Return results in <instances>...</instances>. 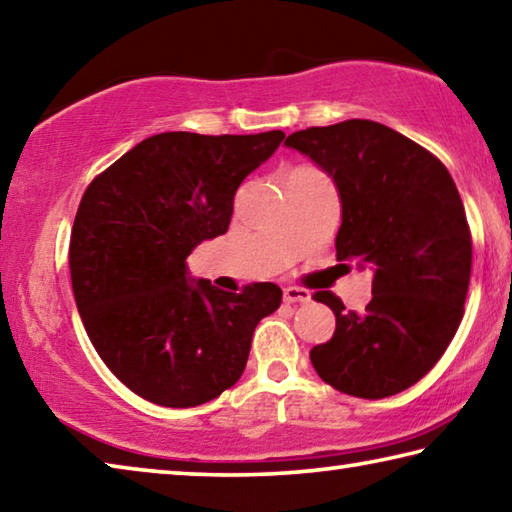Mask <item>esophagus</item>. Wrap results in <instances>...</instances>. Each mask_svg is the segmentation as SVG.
I'll use <instances>...</instances> for the list:
<instances>
[{
    "label": "esophagus",
    "mask_w": 512,
    "mask_h": 512,
    "mask_svg": "<svg viewBox=\"0 0 512 512\" xmlns=\"http://www.w3.org/2000/svg\"><path fill=\"white\" fill-rule=\"evenodd\" d=\"M284 302H311V293L300 287H287L284 289Z\"/></svg>",
    "instance_id": "obj_1"
}]
</instances>
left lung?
<instances>
[{"instance_id": "1", "label": "left lung", "mask_w": 512, "mask_h": 512, "mask_svg": "<svg viewBox=\"0 0 512 512\" xmlns=\"http://www.w3.org/2000/svg\"><path fill=\"white\" fill-rule=\"evenodd\" d=\"M284 146L318 164L341 198L336 259L372 273V300L348 311L332 291V339L311 348L318 377L366 400L402 393L443 357L463 318L472 237L436 155L368 119L316 126Z\"/></svg>"}]
</instances>
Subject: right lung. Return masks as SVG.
Segmentation results:
<instances>
[{
    "mask_svg": "<svg viewBox=\"0 0 512 512\" xmlns=\"http://www.w3.org/2000/svg\"><path fill=\"white\" fill-rule=\"evenodd\" d=\"M282 140L160 133L85 189L69 241L76 307L103 363L144 400L187 409L219 397L244 372L259 320L280 307L277 284L221 291L187 257L228 232L239 185Z\"/></svg>",
    "mask_w": 512,
    "mask_h": 512,
    "instance_id": "obj_1",
    "label": "right lung"
}]
</instances>
